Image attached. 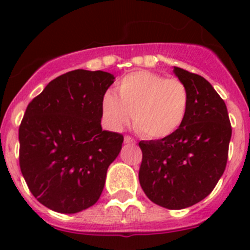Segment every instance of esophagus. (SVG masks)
I'll use <instances>...</instances> for the list:
<instances>
[{"label": "esophagus", "instance_id": "esophagus-1", "mask_svg": "<svg viewBox=\"0 0 250 250\" xmlns=\"http://www.w3.org/2000/svg\"><path fill=\"white\" fill-rule=\"evenodd\" d=\"M125 144H135V140L133 139L132 137H129V135H125Z\"/></svg>", "mask_w": 250, "mask_h": 250}]
</instances>
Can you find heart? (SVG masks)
<instances>
[{"instance_id":"heart-1","label":"heart","mask_w":250,"mask_h":250,"mask_svg":"<svg viewBox=\"0 0 250 250\" xmlns=\"http://www.w3.org/2000/svg\"><path fill=\"white\" fill-rule=\"evenodd\" d=\"M117 94L103 95L102 112L105 123L121 130L133 115L137 132L148 139H163L178 132L188 115V89L179 78H167L157 72H130L116 85Z\"/></svg>"}]
</instances>
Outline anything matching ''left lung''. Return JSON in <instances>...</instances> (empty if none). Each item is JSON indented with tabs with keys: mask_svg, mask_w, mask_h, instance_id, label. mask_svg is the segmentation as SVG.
Instances as JSON below:
<instances>
[{
	"mask_svg": "<svg viewBox=\"0 0 250 250\" xmlns=\"http://www.w3.org/2000/svg\"><path fill=\"white\" fill-rule=\"evenodd\" d=\"M174 72L188 89V115L170 137L140 141L139 181L153 203L184 209L206 198L218 184L232 128L225 102L206 78L176 66Z\"/></svg>",
	"mask_w": 250,
	"mask_h": 250,
	"instance_id": "1",
	"label": "left lung"
}]
</instances>
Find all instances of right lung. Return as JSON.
<instances>
[{"label": "right lung", "instance_id": "add662e5", "mask_svg": "<svg viewBox=\"0 0 250 250\" xmlns=\"http://www.w3.org/2000/svg\"><path fill=\"white\" fill-rule=\"evenodd\" d=\"M104 71L74 70L50 81L27 105L19 127V166L35 198L58 213L97 203L123 135L103 130Z\"/></svg>", "mask_w": 250, "mask_h": 250}]
</instances>
